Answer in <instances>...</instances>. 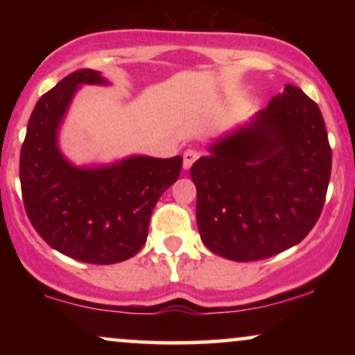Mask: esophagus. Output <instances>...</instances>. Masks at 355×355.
Wrapping results in <instances>:
<instances>
[{"label":"esophagus","mask_w":355,"mask_h":355,"mask_svg":"<svg viewBox=\"0 0 355 355\" xmlns=\"http://www.w3.org/2000/svg\"><path fill=\"white\" fill-rule=\"evenodd\" d=\"M198 157H200V153H198L197 150H187V152L183 153V168L190 170V166L198 160Z\"/></svg>","instance_id":"34e87169"}]
</instances>
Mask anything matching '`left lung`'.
<instances>
[{
	"label": "left lung",
	"mask_w": 355,
	"mask_h": 355,
	"mask_svg": "<svg viewBox=\"0 0 355 355\" xmlns=\"http://www.w3.org/2000/svg\"><path fill=\"white\" fill-rule=\"evenodd\" d=\"M209 152L190 168L209 250L252 262L307 237L324 207L332 150L320 110L302 89L285 85L250 123Z\"/></svg>",
	"instance_id": "1"
}]
</instances>
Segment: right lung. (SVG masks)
I'll list each match as a JSON object with an SVG mask.
<instances>
[{
    "instance_id": "1",
    "label": "right lung",
    "mask_w": 355,
    "mask_h": 355,
    "mask_svg": "<svg viewBox=\"0 0 355 355\" xmlns=\"http://www.w3.org/2000/svg\"><path fill=\"white\" fill-rule=\"evenodd\" d=\"M78 70L44 93L28 121L19 182L31 225L48 245L87 263L123 262L145 245L158 198L180 177L183 158L133 155L112 165L76 166L58 146V130L81 85H107Z\"/></svg>"
}]
</instances>
